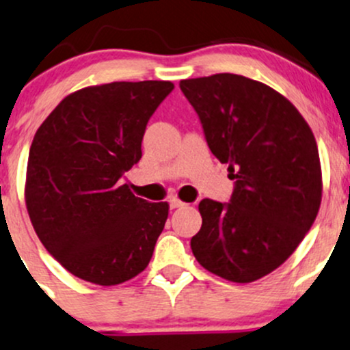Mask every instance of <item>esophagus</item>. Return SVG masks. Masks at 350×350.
Returning a JSON list of instances; mask_svg holds the SVG:
<instances>
[{
	"label": "esophagus",
	"mask_w": 350,
	"mask_h": 350,
	"mask_svg": "<svg viewBox=\"0 0 350 350\" xmlns=\"http://www.w3.org/2000/svg\"><path fill=\"white\" fill-rule=\"evenodd\" d=\"M169 204H171L172 209H176V208H183V206H185L186 203H183L179 198H171V200H169Z\"/></svg>",
	"instance_id": "34e87169"
}]
</instances>
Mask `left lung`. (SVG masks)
I'll return each instance as SVG.
<instances>
[{"label": "left lung", "mask_w": 350, "mask_h": 350, "mask_svg": "<svg viewBox=\"0 0 350 350\" xmlns=\"http://www.w3.org/2000/svg\"><path fill=\"white\" fill-rule=\"evenodd\" d=\"M183 94L234 179L230 203L203 200L191 250L224 280L255 282L292 255L317 218L322 167L307 120L280 92L234 73L186 79Z\"/></svg>", "instance_id": "left-lung-1"}]
</instances>
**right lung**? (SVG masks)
Returning <instances> with one entry per match:
<instances>
[{"mask_svg":"<svg viewBox=\"0 0 350 350\" xmlns=\"http://www.w3.org/2000/svg\"><path fill=\"white\" fill-rule=\"evenodd\" d=\"M172 88L165 80L83 87L33 137L29 221L50 255L82 280L119 285L150 262L169 204L147 203L119 179L142 157L147 122Z\"/></svg>","mask_w":350,"mask_h":350,"instance_id":"obj_1","label":"right lung"}]
</instances>
